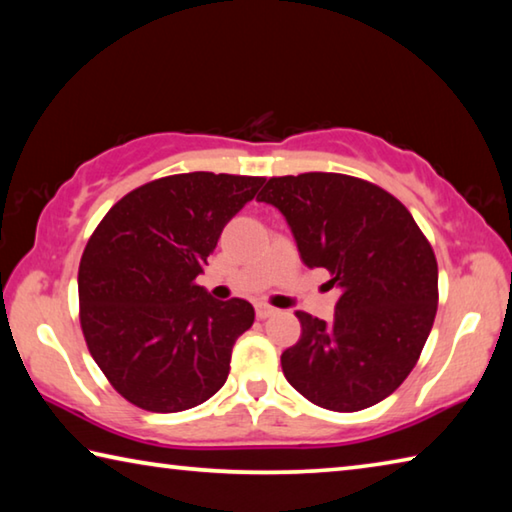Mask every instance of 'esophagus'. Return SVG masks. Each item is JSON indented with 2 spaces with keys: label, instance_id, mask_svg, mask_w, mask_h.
<instances>
[{
  "label": "esophagus",
  "instance_id": "obj_1",
  "mask_svg": "<svg viewBox=\"0 0 512 512\" xmlns=\"http://www.w3.org/2000/svg\"><path fill=\"white\" fill-rule=\"evenodd\" d=\"M255 311H257V318H268V316L277 314V309L271 307V305H266V302H257Z\"/></svg>",
  "mask_w": 512,
  "mask_h": 512
}]
</instances>
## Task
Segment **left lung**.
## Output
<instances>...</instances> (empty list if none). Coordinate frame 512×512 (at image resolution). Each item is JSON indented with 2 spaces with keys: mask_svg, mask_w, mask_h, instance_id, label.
<instances>
[{
  "mask_svg": "<svg viewBox=\"0 0 512 512\" xmlns=\"http://www.w3.org/2000/svg\"><path fill=\"white\" fill-rule=\"evenodd\" d=\"M257 198L287 216L302 262L327 268L341 291L332 323L296 311L302 334L282 352L284 377L339 413L395 393L438 309V262L411 212L368 180L325 171L273 176Z\"/></svg>",
  "mask_w": 512,
  "mask_h": 512,
  "instance_id": "left-lung-1",
  "label": "left lung"
}]
</instances>
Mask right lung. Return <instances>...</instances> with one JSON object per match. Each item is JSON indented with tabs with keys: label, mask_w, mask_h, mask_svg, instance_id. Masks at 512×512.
I'll use <instances>...</instances> for the list:
<instances>
[{
	"label": "right lung",
	"mask_w": 512,
	"mask_h": 512,
	"mask_svg": "<svg viewBox=\"0 0 512 512\" xmlns=\"http://www.w3.org/2000/svg\"><path fill=\"white\" fill-rule=\"evenodd\" d=\"M262 176L176 173L110 207L79 266V318L92 359L115 391L151 413L194 409L219 391L232 345L253 325L241 298L196 284L223 225Z\"/></svg>",
	"instance_id": "add662e5"
}]
</instances>
